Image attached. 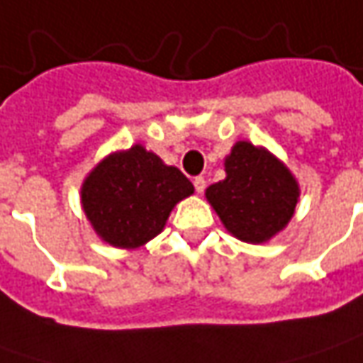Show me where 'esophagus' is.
Returning a JSON list of instances; mask_svg holds the SVG:
<instances>
[{
    "label": "esophagus",
    "instance_id": "1",
    "mask_svg": "<svg viewBox=\"0 0 363 363\" xmlns=\"http://www.w3.org/2000/svg\"><path fill=\"white\" fill-rule=\"evenodd\" d=\"M194 188H196V191H198V194H202L203 189H206V179H203L202 175L194 179Z\"/></svg>",
    "mask_w": 363,
    "mask_h": 363
}]
</instances>
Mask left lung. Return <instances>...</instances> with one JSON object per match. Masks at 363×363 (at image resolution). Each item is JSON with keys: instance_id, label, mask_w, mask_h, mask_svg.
<instances>
[{"instance_id": "8db88e82", "label": "left lung", "mask_w": 363, "mask_h": 363, "mask_svg": "<svg viewBox=\"0 0 363 363\" xmlns=\"http://www.w3.org/2000/svg\"><path fill=\"white\" fill-rule=\"evenodd\" d=\"M222 224L244 242H264L291 220L299 188L269 151L238 141L226 160V179L206 189Z\"/></svg>"}]
</instances>
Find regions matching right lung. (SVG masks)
Returning a JSON list of instances; mask_svg holds the SVG:
<instances>
[{
    "instance_id": "add662e5",
    "label": "right lung",
    "mask_w": 363,
    "mask_h": 363,
    "mask_svg": "<svg viewBox=\"0 0 363 363\" xmlns=\"http://www.w3.org/2000/svg\"><path fill=\"white\" fill-rule=\"evenodd\" d=\"M194 186L177 167L133 145L101 161L82 186V208L99 236L119 248H137L157 236Z\"/></svg>"
}]
</instances>
